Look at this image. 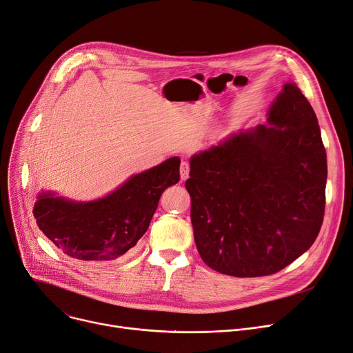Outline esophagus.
I'll list each match as a JSON object with an SVG mask.
<instances>
[{"mask_svg": "<svg viewBox=\"0 0 353 353\" xmlns=\"http://www.w3.org/2000/svg\"><path fill=\"white\" fill-rule=\"evenodd\" d=\"M189 172H190L189 163H188V161H181V163H180V179H181V181L188 180Z\"/></svg>", "mask_w": 353, "mask_h": 353, "instance_id": "1", "label": "esophagus"}]
</instances>
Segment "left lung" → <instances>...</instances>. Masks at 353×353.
<instances>
[{
  "label": "left lung",
  "mask_w": 353,
  "mask_h": 353,
  "mask_svg": "<svg viewBox=\"0 0 353 353\" xmlns=\"http://www.w3.org/2000/svg\"><path fill=\"white\" fill-rule=\"evenodd\" d=\"M326 177L316 114L299 87L286 83L266 124L239 130L190 159L186 189L203 262L237 277L290 265L319 234Z\"/></svg>",
  "instance_id": "8db88e82"
}]
</instances>
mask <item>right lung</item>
<instances>
[{
	"label": "right lung",
	"instance_id": "add662e5",
	"mask_svg": "<svg viewBox=\"0 0 353 353\" xmlns=\"http://www.w3.org/2000/svg\"><path fill=\"white\" fill-rule=\"evenodd\" d=\"M179 169L180 159L170 157L90 201L41 192L32 213L40 230L64 254L87 262L114 261L147 232L161 193L180 180Z\"/></svg>",
	"mask_w": 353,
	"mask_h": 353
}]
</instances>
